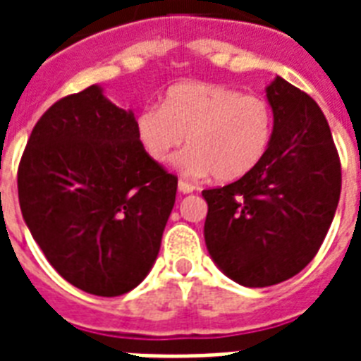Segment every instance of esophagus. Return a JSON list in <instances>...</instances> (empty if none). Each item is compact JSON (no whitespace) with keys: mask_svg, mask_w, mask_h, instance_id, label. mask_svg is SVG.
Returning a JSON list of instances; mask_svg holds the SVG:
<instances>
[{"mask_svg":"<svg viewBox=\"0 0 361 361\" xmlns=\"http://www.w3.org/2000/svg\"><path fill=\"white\" fill-rule=\"evenodd\" d=\"M178 189H180L181 192H192V191H195V185H192V183H189V181H185V180H180V181H178Z\"/></svg>","mask_w":361,"mask_h":361,"instance_id":"obj_1","label":"esophagus"}]
</instances>
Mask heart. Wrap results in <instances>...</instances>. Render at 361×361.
<instances>
[{
	"label": "heart",
	"instance_id": "obj_1",
	"mask_svg": "<svg viewBox=\"0 0 361 361\" xmlns=\"http://www.w3.org/2000/svg\"><path fill=\"white\" fill-rule=\"evenodd\" d=\"M136 136L157 163L169 161L187 136L189 149L178 157L183 174L234 181L268 152L274 110L260 95H243L221 84L183 82L169 87L161 106L138 112Z\"/></svg>",
	"mask_w": 361,
	"mask_h": 361
}]
</instances>
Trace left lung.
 I'll return each instance as SVG.
<instances>
[{
    "label": "left lung",
    "mask_w": 361,
    "mask_h": 361,
    "mask_svg": "<svg viewBox=\"0 0 361 361\" xmlns=\"http://www.w3.org/2000/svg\"><path fill=\"white\" fill-rule=\"evenodd\" d=\"M274 136L240 180L204 189L206 245L243 286H271L319 252L341 195V161L330 125L307 93L283 78L268 87Z\"/></svg>",
    "instance_id": "obj_1"
}]
</instances>
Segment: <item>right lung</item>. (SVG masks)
<instances>
[{
    "label": "right lung",
    "instance_id": "obj_1",
    "mask_svg": "<svg viewBox=\"0 0 361 361\" xmlns=\"http://www.w3.org/2000/svg\"><path fill=\"white\" fill-rule=\"evenodd\" d=\"M178 178L153 161L133 112L99 86L59 99L31 130L18 200L31 236L65 281L95 296L140 285L161 249Z\"/></svg>",
    "mask_w": 361,
    "mask_h": 361
}]
</instances>
